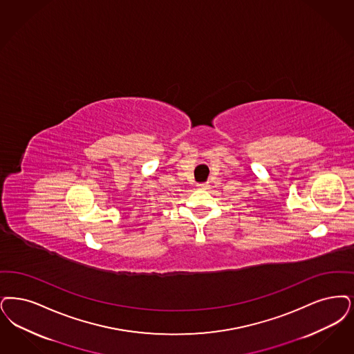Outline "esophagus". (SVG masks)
Masks as SVG:
<instances>
[{"instance_id":"34e87169","label":"esophagus","mask_w":354,"mask_h":354,"mask_svg":"<svg viewBox=\"0 0 354 354\" xmlns=\"http://www.w3.org/2000/svg\"><path fill=\"white\" fill-rule=\"evenodd\" d=\"M198 188H207V184H200Z\"/></svg>"}]
</instances>
